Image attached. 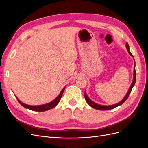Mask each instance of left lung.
I'll list each match as a JSON object with an SVG mask.
<instances>
[{"label":"left lung","instance_id":"8db88e82","mask_svg":"<svg viewBox=\"0 0 148 148\" xmlns=\"http://www.w3.org/2000/svg\"><path fill=\"white\" fill-rule=\"evenodd\" d=\"M126 48L127 49V51L128 52V53L132 57H133V56L132 54V53L130 52V46L128 45V44L127 42L126 43ZM134 70H133V82L132 83V84L130 87L128 91L127 92V93L126 94V95L123 97V99L120 102L117 103V104H114V105H110V106H104V105H101V104H98L97 103L93 102L92 100H91L89 99V97L87 96L86 95V91H84V98H85V100L86 101V102H88V104L91 107H92V108L94 109H96L97 110H110V109H114L115 107H118L119 106L122 105L123 103H124V102L127 99V98L128 97L130 94L132 90V88H133L134 85L135 84L136 82V71H135V61L134 60Z\"/></svg>","mask_w":148,"mask_h":148}]
</instances>
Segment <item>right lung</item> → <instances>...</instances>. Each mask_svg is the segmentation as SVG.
<instances>
[{
  "label": "right lung",
  "instance_id": "add662e5",
  "mask_svg": "<svg viewBox=\"0 0 148 148\" xmlns=\"http://www.w3.org/2000/svg\"><path fill=\"white\" fill-rule=\"evenodd\" d=\"M66 88L64 87L63 89H62V90L61 91V92H60V94L59 95H58V96L55 99H53L52 101L50 102L47 103V104H42V105H39V106H30V105H28V104H24V103L21 102L18 98L16 96V99L18 100V101L19 102L20 104L24 107L26 109H28L29 110H33V111H37V112H44V111H46V110H48L49 109H51L52 108H53V107H55L57 104L58 103H59L60 101V99L62 97V95H63V92L64 91V89L65 88Z\"/></svg>",
  "mask_w": 148,
  "mask_h": 148
}]
</instances>
